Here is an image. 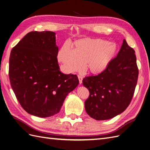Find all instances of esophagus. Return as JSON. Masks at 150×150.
Listing matches in <instances>:
<instances>
[{
  "label": "esophagus",
  "mask_w": 150,
  "mask_h": 150,
  "mask_svg": "<svg viewBox=\"0 0 150 150\" xmlns=\"http://www.w3.org/2000/svg\"><path fill=\"white\" fill-rule=\"evenodd\" d=\"M78 78H79V83H80V84H81V83H82V80H83V77H82V76L79 75H78Z\"/></svg>",
  "instance_id": "obj_1"
}]
</instances>
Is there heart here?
Returning <instances> with one entry per match:
<instances>
[{
    "instance_id": "1",
    "label": "heart",
    "mask_w": 150,
    "mask_h": 150,
    "mask_svg": "<svg viewBox=\"0 0 150 150\" xmlns=\"http://www.w3.org/2000/svg\"><path fill=\"white\" fill-rule=\"evenodd\" d=\"M71 50L63 46L58 59L69 73L81 71L85 68L90 74H99L107 68L117 50L115 43L100 38H85L75 41Z\"/></svg>"
}]
</instances>
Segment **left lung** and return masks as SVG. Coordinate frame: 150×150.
<instances>
[{
    "label": "left lung",
    "instance_id": "left-lung-1",
    "mask_svg": "<svg viewBox=\"0 0 150 150\" xmlns=\"http://www.w3.org/2000/svg\"><path fill=\"white\" fill-rule=\"evenodd\" d=\"M134 50L123 40L117 56L100 74L82 80L89 90L85 108L96 120L112 118L127 109L137 84L138 69Z\"/></svg>",
    "mask_w": 150,
    "mask_h": 150
}]
</instances>
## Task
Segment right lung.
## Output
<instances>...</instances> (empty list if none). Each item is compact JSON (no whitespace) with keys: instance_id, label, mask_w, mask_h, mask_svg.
Segmentation results:
<instances>
[{"instance_id":"obj_1","label":"right lung","mask_w":150,"mask_h":150,"mask_svg":"<svg viewBox=\"0 0 150 150\" xmlns=\"http://www.w3.org/2000/svg\"><path fill=\"white\" fill-rule=\"evenodd\" d=\"M55 33L32 31L11 50L8 76L23 110L45 118L60 112L67 96L79 83L76 75L60 71Z\"/></svg>"}]
</instances>
